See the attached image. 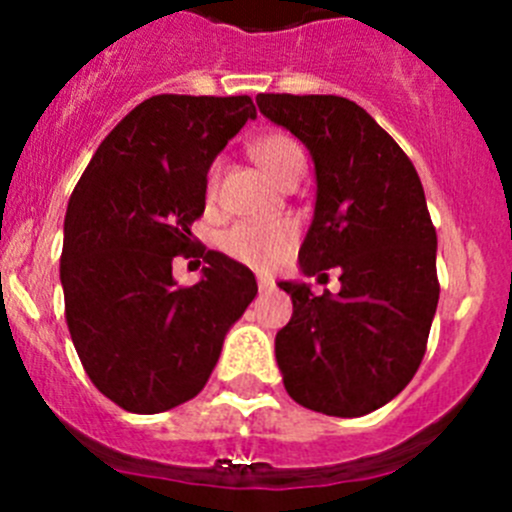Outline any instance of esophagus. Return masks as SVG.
<instances>
[{
    "label": "esophagus",
    "instance_id": "esophagus-1",
    "mask_svg": "<svg viewBox=\"0 0 512 512\" xmlns=\"http://www.w3.org/2000/svg\"><path fill=\"white\" fill-rule=\"evenodd\" d=\"M256 282H259L261 292H271V289H274V279H271V277H259Z\"/></svg>",
    "mask_w": 512,
    "mask_h": 512
}]
</instances>
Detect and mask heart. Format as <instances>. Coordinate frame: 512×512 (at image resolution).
<instances>
[{"instance_id":"b5f03b06","label":"heart","mask_w":512,"mask_h":512,"mask_svg":"<svg viewBox=\"0 0 512 512\" xmlns=\"http://www.w3.org/2000/svg\"><path fill=\"white\" fill-rule=\"evenodd\" d=\"M251 156L256 164L274 179L282 182L289 171L302 161L300 148L284 135H261L251 143ZM297 241V225L292 220H243L223 235V251L230 259L241 261L251 269H274L287 259Z\"/></svg>"}]
</instances>
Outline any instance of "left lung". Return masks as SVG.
Masks as SVG:
<instances>
[{"label":"left lung","mask_w":512,"mask_h":512,"mask_svg":"<svg viewBox=\"0 0 512 512\" xmlns=\"http://www.w3.org/2000/svg\"><path fill=\"white\" fill-rule=\"evenodd\" d=\"M261 115L305 143L315 164V212L300 246L305 277L338 295L279 282L292 318L274 351L302 408L359 418L400 395L418 372L438 305L436 228L423 184L364 107L336 94H259Z\"/></svg>","instance_id":"8db88e82"}]
</instances>
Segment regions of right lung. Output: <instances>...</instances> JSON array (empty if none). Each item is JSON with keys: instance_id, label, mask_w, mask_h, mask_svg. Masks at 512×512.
Wrapping results in <instances>:
<instances>
[{"instance_id": "add662e5", "label": "right lung", "mask_w": 512, "mask_h": 512, "mask_svg": "<svg viewBox=\"0 0 512 512\" xmlns=\"http://www.w3.org/2000/svg\"><path fill=\"white\" fill-rule=\"evenodd\" d=\"M256 117L251 97L158 94L117 122L81 174L63 223L66 323L84 372L128 413L200 395L225 333L256 297L251 269L207 251L194 287L171 261L194 248L207 171Z\"/></svg>"}]
</instances>
